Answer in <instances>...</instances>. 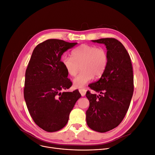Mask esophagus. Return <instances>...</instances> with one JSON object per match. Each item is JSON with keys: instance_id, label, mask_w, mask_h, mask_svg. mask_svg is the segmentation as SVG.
<instances>
[{"instance_id": "1", "label": "esophagus", "mask_w": 155, "mask_h": 155, "mask_svg": "<svg viewBox=\"0 0 155 155\" xmlns=\"http://www.w3.org/2000/svg\"><path fill=\"white\" fill-rule=\"evenodd\" d=\"M86 89L85 88H81V89H79V92L80 93V94L82 95V96H84L86 94Z\"/></svg>"}]
</instances>
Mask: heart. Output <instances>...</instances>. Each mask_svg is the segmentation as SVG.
Wrapping results in <instances>:
<instances>
[{
    "instance_id": "b5f03b06",
    "label": "heart",
    "mask_w": 155,
    "mask_h": 155,
    "mask_svg": "<svg viewBox=\"0 0 155 155\" xmlns=\"http://www.w3.org/2000/svg\"><path fill=\"white\" fill-rule=\"evenodd\" d=\"M63 67L73 80L75 88H82L91 80L103 75L108 64L107 52L102 48L89 45H82L71 51V57L63 56L61 59Z\"/></svg>"
}]
</instances>
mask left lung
<instances>
[{
    "label": "left lung",
    "mask_w": 155,
    "mask_h": 155,
    "mask_svg": "<svg viewBox=\"0 0 155 155\" xmlns=\"http://www.w3.org/2000/svg\"><path fill=\"white\" fill-rule=\"evenodd\" d=\"M92 42L105 45L108 64L103 75L88 86L100 93L87 92L90 102L86 112L88 126L105 133L116 127L125 117L134 91L132 63L125 47L115 38H102Z\"/></svg>",
    "instance_id": "obj_1"
}]
</instances>
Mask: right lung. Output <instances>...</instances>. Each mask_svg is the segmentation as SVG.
Listing matches in <instances>:
<instances>
[{
  "mask_svg": "<svg viewBox=\"0 0 155 155\" xmlns=\"http://www.w3.org/2000/svg\"><path fill=\"white\" fill-rule=\"evenodd\" d=\"M77 43L50 39L36 46L26 70L24 97L35 123L47 132L59 131L81 97L78 90L63 92L72 83L61 57Z\"/></svg>",
  "mask_w": 155,
  "mask_h": 155,
  "instance_id": "obj_1",
  "label": "right lung"
}]
</instances>
